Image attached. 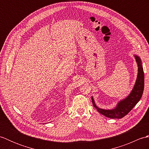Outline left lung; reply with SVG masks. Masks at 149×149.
Here are the masks:
<instances>
[{"mask_svg": "<svg viewBox=\"0 0 149 149\" xmlns=\"http://www.w3.org/2000/svg\"><path fill=\"white\" fill-rule=\"evenodd\" d=\"M138 64V75L134 86L131 93L125 99L120 100L115 108L112 109H104L98 107L91 97L93 106L100 114L109 118H122L131 111L136 106L143 95L144 89V72L141 59L136 55L134 56Z\"/></svg>", "mask_w": 149, "mask_h": 149, "instance_id": "8db88e82", "label": "left lung"}]
</instances>
